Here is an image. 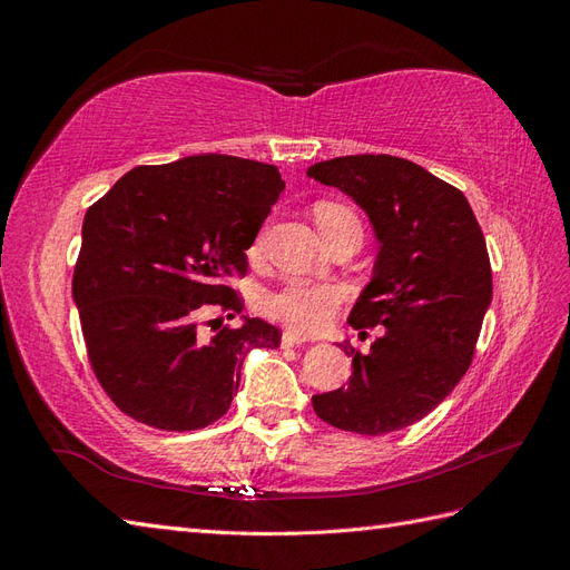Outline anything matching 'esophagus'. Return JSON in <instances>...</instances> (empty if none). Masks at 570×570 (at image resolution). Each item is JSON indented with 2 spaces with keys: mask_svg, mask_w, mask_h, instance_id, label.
I'll list each match as a JSON object with an SVG mask.
<instances>
[{
  "mask_svg": "<svg viewBox=\"0 0 570 570\" xmlns=\"http://www.w3.org/2000/svg\"><path fill=\"white\" fill-rule=\"evenodd\" d=\"M306 335L295 333V331H285L283 333V347H295V344H304Z\"/></svg>",
  "mask_w": 570,
  "mask_h": 570,
  "instance_id": "1",
  "label": "esophagus"
}]
</instances>
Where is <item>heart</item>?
I'll use <instances>...</instances> for the list:
<instances>
[{
    "label": "heart",
    "instance_id": "b5f03b06",
    "mask_svg": "<svg viewBox=\"0 0 570 570\" xmlns=\"http://www.w3.org/2000/svg\"><path fill=\"white\" fill-rule=\"evenodd\" d=\"M337 218H356L340 204L323 202L316 206L318 226ZM342 302V289L333 283L316 281H287L278 289H271L264 297V312L297 331L314 333L333 321Z\"/></svg>",
    "mask_w": 570,
    "mask_h": 570
}]
</instances>
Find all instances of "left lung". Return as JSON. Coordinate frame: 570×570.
Returning <instances> with one entry per match:
<instances>
[{"label":"left lung","instance_id":"left-lung-1","mask_svg":"<svg viewBox=\"0 0 570 570\" xmlns=\"http://www.w3.org/2000/svg\"><path fill=\"white\" fill-rule=\"evenodd\" d=\"M308 178L350 195L373 223L381 252L350 325H383L368 354L350 350V383L314 394L318 419L385 435L428 416L469 371L492 302L485 237L461 189L390 154L314 164Z\"/></svg>","mask_w":570,"mask_h":570}]
</instances>
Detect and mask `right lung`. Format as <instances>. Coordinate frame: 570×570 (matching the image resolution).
<instances>
[{"label": "right lung", "instance_id": "obj_1", "mask_svg": "<svg viewBox=\"0 0 570 570\" xmlns=\"http://www.w3.org/2000/svg\"><path fill=\"white\" fill-rule=\"evenodd\" d=\"M283 189L271 164L199 154L128 170L85 214L73 302L97 381L130 419L176 433L212 425L247 352L281 344L262 318L212 337L199 318L243 314L228 283L247 273L245 252Z\"/></svg>", "mask_w": 570, "mask_h": 570}]
</instances>
